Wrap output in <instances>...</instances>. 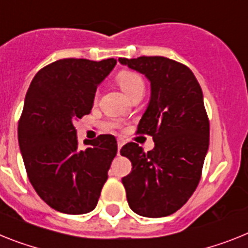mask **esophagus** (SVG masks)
<instances>
[{"mask_svg":"<svg viewBox=\"0 0 248 248\" xmlns=\"http://www.w3.org/2000/svg\"><path fill=\"white\" fill-rule=\"evenodd\" d=\"M124 141L122 140H118L117 141V154H120V150H121V147L124 146Z\"/></svg>","mask_w":248,"mask_h":248,"instance_id":"esophagus-1","label":"esophagus"}]
</instances>
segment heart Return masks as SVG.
Segmentation results:
<instances>
[{"instance_id":"obj_1","label":"heart","mask_w":248,"mask_h":248,"mask_svg":"<svg viewBox=\"0 0 248 248\" xmlns=\"http://www.w3.org/2000/svg\"><path fill=\"white\" fill-rule=\"evenodd\" d=\"M116 80H117L121 89L130 98H132V97H135L137 94H143L145 82H143L142 77L139 73L127 69L121 70V72H118L117 76H116Z\"/></svg>"}]
</instances>
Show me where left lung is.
I'll return each mask as SVG.
<instances>
[{"label":"left lung","instance_id":"obj_1","mask_svg":"<svg viewBox=\"0 0 248 248\" xmlns=\"http://www.w3.org/2000/svg\"><path fill=\"white\" fill-rule=\"evenodd\" d=\"M118 60L151 83V98L137 134L153 136L155 147L145 153L130 142L121 149L132 164L122 178L128 205L142 217L170 216L188 202L201 180L209 146L203 92L188 66L169 58Z\"/></svg>","mask_w":248,"mask_h":248}]
</instances>
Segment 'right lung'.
Segmentation results:
<instances>
[{
  "mask_svg": "<svg viewBox=\"0 0 248 248\" xmlns=\"http://www.w3.org/2000/svg\"><path fill=\"white\" fill-rule=\"evenodd\" d=\"M117 60L60 59L36 73L18 121L29 180L47 205L66 214L93 211L117 154L112 135L79 147L74 122L91 113L97 85Z\"/></svg>",
  "mask_w": 248,
  "mask_h": 248,
  "instance_id": "right-lung-1",
  "label": "right lung"
}]
</instances>
